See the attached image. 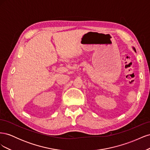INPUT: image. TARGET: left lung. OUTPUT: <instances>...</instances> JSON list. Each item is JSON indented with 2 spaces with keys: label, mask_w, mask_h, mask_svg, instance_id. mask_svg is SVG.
<instances>
[{
  "label": "left lung",
  "mask_w": 150,
  "mask_h": 150,
  "mask_svg": "<svg viewBox=\"0 0 150 150\" xmlns=\"http://www.w3.org/2000/svg\"><path fill=\"white\" fill-rule=\"evenodd\" d=\"M133 49H134V51H135V52H136V49H135V48H134V47H133Z\"/></svg>",
  "instance_id": "left-lung-1"
}]
</instances>
